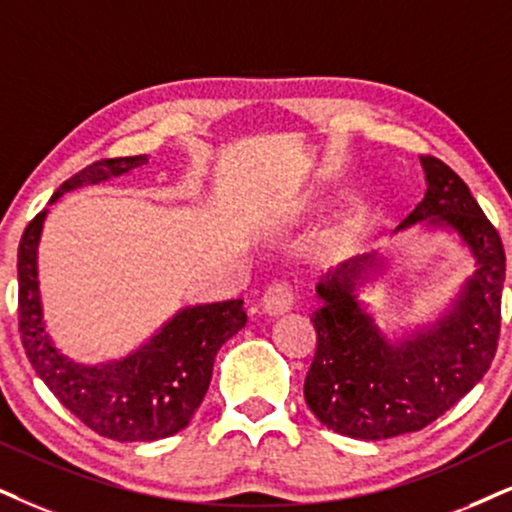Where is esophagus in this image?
<instances>
[{
	"mask_svg": "<svg viewBox=\"0 0 512 512\" xmlns=\"http://www.w3.org/2000/svg\"><path fill=\"white\" fill-rule=\"evenodd\" d=\"M293 300H295L293 288H290L288 283L278 281V283H271V286L264 290L260 307H262L264 314L281 316V314L290 312V307H293Z\"/></svg>",
	"mask_w": 512,
	"mask_h": 512,
	"instance_id": "esophagus-1",
	"label": "esophagus"
}]
</instances>
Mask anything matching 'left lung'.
Masks as SVG:
<instances>
[{"mask_svg":"<svg viewBox=\"0 0 512 512\" xmlns=\"http://www.w3.org/2000/svg\"><path fill=\"white\" fill-rule=\"evenodd\" d=\"M420 165L428 191L394 234L420 223V231L454 236L475 271L432 319L392 331L361 297L387 276L390 255L366 252L321 276L304 399L328 430L352 439L423 430L480 383L496 354L506 281L501 236L449 165L430 155Z\"/></svg>","mask_w":512,"mask_h":512,"instance_id":"8db88e82","label":"left lung"}]
</instances>
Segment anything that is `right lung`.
<instances>
[{
  "mask_svg": "<svg viewBox=\"0 0 512 512\" xmlns=\"http://www.w3.org/2000/svg\"><path fill=\"white\" fill-rule=\"evenodd\" d=\"M148 163V155L99 160L70 177L51 196L125 177ZM49 208L23 231L18 245V326L35 373L87 428L115 442H155L177 435L210 387L219 347L248 321L243 300L189 304L125 357L80 364L54 345L44 321L40 293V241Z\"/></svg>",
  "mask_w": 512,
  "mask_h": 512,
  "instance_id": "obj_1",
  "label": "right lung"
}]
</instances>
